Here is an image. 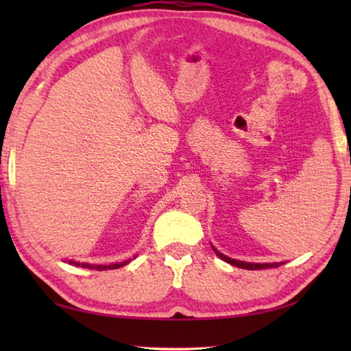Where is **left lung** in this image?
Instances as JSON below:
<instances>
[{"label": "left lung", "mask_w": 351, "mask_h": 351, "mask_svg": "<svg viewBox=\"0 0 351 351\" xmlns=\"http://www.w3.org/2000/svg\"><path fill=\"white\" fill-rule=\"evenodd\" d=\"M213 251L218 255L219 258H223L224 261H228V263L234 265V266H239L241 269H268V268H277V266H280L282 263H246V261H240V260H234V258H229L223 255L221 252H218L215 247H213Z\"/></svg>", "instance_id": "left-lung-1"}]
</instances>
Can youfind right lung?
I'll return each mask as SVG.
<instances>
[{
  "mask_svg": "<svg viewBox=\"0 0 351 351\" xmlns=\"http://www.w3.org/2000/svg\"><path fill=\"white\" fill-rule=\"evenodd\" d=\"M71 265L74 266H82V268H86V269H97V271H106V269H117L121 268V266L127 265L128 261H122V263H114V265H88V263H79V261H73L69 260Z\"/></svg>",
  "mask_w": 351,
  "mask_h": 351,
  "instance_id": "1",
  "label": "right lung"
}]
</instances>
